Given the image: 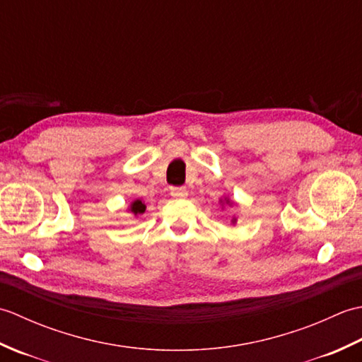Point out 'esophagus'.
<instances>
[{
    "instance_id": "1",
    "label": "esophagus",
    "mask_w": 362,
    "mask_h": 362,
    "mask_svg": "<svg viewBox=\"0 0 362 362\" xmlns=\"http://www.w3.org/2000/svg\"><path fill=\"white\" fill-rule=\"evenodd\" d=\"M171 196L175 199H185L188 196V191L180 187V188H171Z\"/></svg>"
}]
</instances>
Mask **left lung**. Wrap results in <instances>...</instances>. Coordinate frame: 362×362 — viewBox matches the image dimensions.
Instances as JSON below:
<instances>
[{
    "instance_id": "1",
    "label": "left lung",
    "mask_w": 362,
    "mask_h": 362,
    "mask_svg": "<svg viewBox=\"0 0 362 362\" xmlns=\"http://www.w3.org/2000/svg\"><path fill=\"white\" fill-rule=\"evenodd\" d=\"M219 204H221V209H222V210H224L226 206H236V205H238L235 201H232V199L227 197V196L221 197V199H219ZM232 224H236V218L232 219Z\"/></svg>"
}]
</instances>
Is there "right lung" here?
Wrapping results in <instances>:
<instances>
[{
	"label": "right lung",
	"instance_id": "1",
	"mask_svg": "<svg viewBox=\"0 0 362 362\" xmlns=\"http://www.w3.org/2000/svg\"><path fill=\"white\" fill-rule=\"evenodd\" d=\"M144 211H146V205L141 199H135V201L130 202V205L127 206V213H132L135 218L140 216V214H143Z\"/></svg>",
	"mask_w": 362,
	"mask_h": 362
}]
</instances>
